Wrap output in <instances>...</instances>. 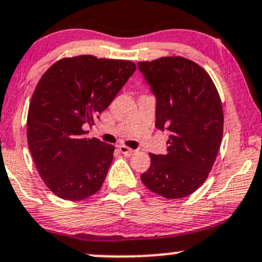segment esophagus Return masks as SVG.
<instances>
[{"label": "esophagus", "instance_id": "34e87169", "mask_svg": "<svg viewBox=\"0 0 262 262\" xmlns=\"http://www.w3.org/2000/svg\"><path fill=\"white\" fill-rule=\"evenodd\" d=\"M119 150L124 156H132V154H134V152H136V150L132 149V148H128L126 145H119Z\"/></svg>", "mask_w": 262, "mask_h": 262}]
</instances>
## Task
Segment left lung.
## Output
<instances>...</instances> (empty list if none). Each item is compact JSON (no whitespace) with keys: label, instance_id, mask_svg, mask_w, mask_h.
Segmentation results:
<instances>
[{"label":"left lung","instance_id":"8db88e82","mask_svg":"<svg viewBox=\"0 0 262 262\" xmlns=\"http://www.w3.org/2000/svg\"><path fill=\"white\" fill-rule=\"evenodd\" d=\"M138 69L156 96V126L169 132L167 154L150 153V167L140 178L168 200L187 197L208 177L221 145L219 92L210 75L184 57L140 61Z\"/></svg>","mask_w":262,"mask_h":262}]
</instances>
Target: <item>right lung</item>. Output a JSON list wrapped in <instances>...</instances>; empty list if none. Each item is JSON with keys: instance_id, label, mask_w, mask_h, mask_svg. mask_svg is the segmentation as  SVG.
<instances>
[{"instance_id": "1", "label": "right lung", "mask_w": 262, "mask_h": 262, "mask_svg": "<svg viewBox=\"0 0 262 262\" xmlns=\"http://www.w3.org/2000/svg\"><path fill=\"white\" fill-rule=\"evenodd\" d=\"M126 60L92 55L55 62L41 76L27 114V142L38 174L68 201L95 194L112 164L114 145L88 139L94 125L136 71Z\"/></svg>"}]
</instances>
